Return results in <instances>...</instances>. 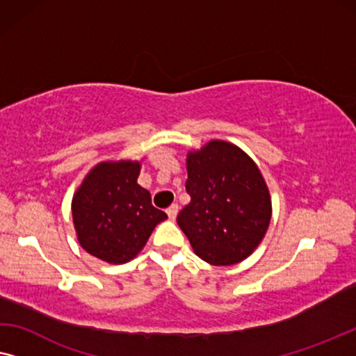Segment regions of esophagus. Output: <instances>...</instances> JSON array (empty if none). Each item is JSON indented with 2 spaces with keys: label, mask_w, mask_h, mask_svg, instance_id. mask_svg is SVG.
<instances>
[{
  "label": "esophagus",
  "mask_w": 356,
  "mask_h": 356,
  "mask_svg": "<svg viewBox=\"0 0 356 356\" xmlns=\"http://www.w3.org/2000/svg\"><path fill=\"white\" fill-rule=\"evenodd\" d=\"M166 213H168L169 219H171V221H174V219H176V216H177V213H179V207H177V203H172L171 207H169V208L166 209Z\"/></svg>",
  "instance_id": "34e87169"
}]
</instances>
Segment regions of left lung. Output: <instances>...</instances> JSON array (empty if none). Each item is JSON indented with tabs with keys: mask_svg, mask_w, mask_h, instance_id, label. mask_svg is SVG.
I'll list each match as a JSON object with an SVG mask.
<instances>
[{
	"mask_svg": "<svg viewBox=\"0 0 356 356\" xmlns=\"http://www.w3.org/2000/svg\"><path fill=\"white\" fill-rule=\"evenodd\" d=\"M190 203L177 224L193 252L214 266L243 261L271 222V197L257 164L243 149L211 140L187 154Z\"/></svg>",
	"mask_w": 356,
	"mask_h": 356,
	"instance_id": "obj_1",
	"label": "left lung"
}]
</instances>
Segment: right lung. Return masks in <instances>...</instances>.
I'll use <instances>...</instances> for the list:
<instances>
[{
    "instance_id": "obj_1",
    "label": "right lung",
    "mask_w": 356,
    "mask_h": 356,
    "mask_svg": "<svg viewBox=\"0 0 356 356\" xmlns=\"http://www.w3.org/2000/svg\"><path fill=\"white\" fill-rule=\"evenodd\" d=\"M138 161H103L80 184L72 198L79 243L102 261L122 264L142 252L153 229L168 214L152 204L137 184Z\"/></svg>"
}]
</instances>
